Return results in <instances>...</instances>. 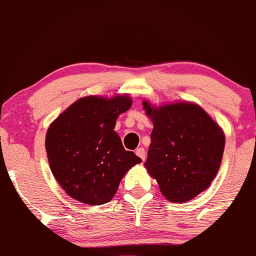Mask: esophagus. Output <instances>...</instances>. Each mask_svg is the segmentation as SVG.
I'll return each instance as SVG.
<instances>
[{
  "instance_id": "34e87169",
  "label": "esophagus",
  "mask_w": 256,
  "mask_h": 256,
  "mask_svg": "<svg viewBox=\"0 0 256 256\" xmlns=\"http://www.w3.org/2000/svg\"><path fill=\"white\" fill-rule=\"evenodd\" d=\"M136 155H137V156H140V160H142V161L146 160V152H144V149H143V148H137L136 149Z\"/></svg>"
}]
</instances>
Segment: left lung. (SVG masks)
<instances>
[{
	"label": "left lung",
	"instance_id": "1",
	"mask_svg": "<svg viewBox=\"0 0 256 256\" xmlns=\"http://www.w3.org/2000/svg\"><path fill=\"white\" fill-rule=\"evenodd\" d=\"M154 124L144 166L172 202L189 201L210 186L218 172L225 137L198 106L173 104L160 108L144 101Z\"/></svg>",
	"mask_w": 256,
	"mask_h": 256
}]
</instances>
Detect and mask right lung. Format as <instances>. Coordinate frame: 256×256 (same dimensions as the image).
<instances>
[{"label": "right lung", "instance_id": "add662e5", "mask_svg": "<svg viewBox=\"0 0 256 256\" xmlns=\"http://www.w3.org/2000/svg\"><path fill=\"white\" fill-rule=\"evenodd\" d=\"M131 100L89 96L76 101L50 125L46 137L49 165L72 198L90 206L110 202L128 170L142 162L125 150L114 131Z\"/></svg>", "mask_w": 256, "mask_h": 256}]
</instances>
